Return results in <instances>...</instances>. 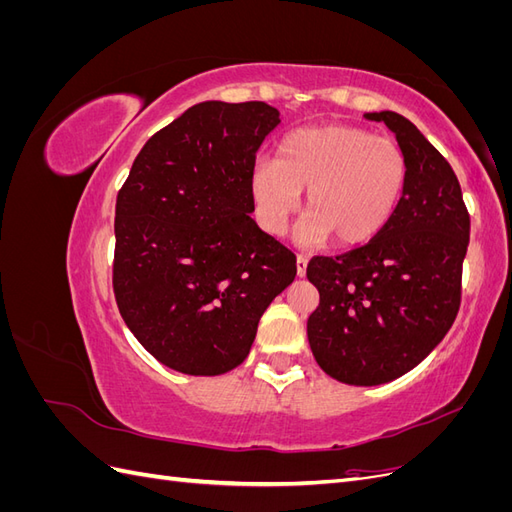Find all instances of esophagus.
Segmentation results:
<instances>
[{
    "label": "esophagus",
    "mask_w": 512,
    "mask_h": 512,
    "mask_svg": "<svg viewBox=\"0 0 512 512\" xmlns=\"http://www.w3.org/2000/svg\"><path fill=\"white\" fill-rule=\"evenodd\" d=\"M297 273H299V277H305V273H307V258L305 256H297Z\"/></svg>",
    "instance_id": "esophagus-1"
}]
</instances>
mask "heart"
<instances>
[{
  "mask_svg": "<svg viewBox=\"0 0 512 512\" xmlns=\"http://www.w3.org/2000/svg\"><path fill=\"white\" fill-rule=\"evenodd\" d=\"M410 164L393 138L348 123L299 128L277 143L275 160L262 158L250 175L258 220L267 232H286L305 192L301 243L333 239L363 245L391 224L406 194Z\"/></svg>",
  "mask_w": 512,
  "mask_h": 512,
  "instance_id": "heart-1",
  "label": "heart"
}]
</instances>
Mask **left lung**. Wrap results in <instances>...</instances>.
<instances>
[{
    "label": "left lung",
    "mask_w": 512,
    "mask_h": 512,
    "mask_svg": "<svg viewBox=\"0 0 512 512\" xmlns=\"http://www.w3.org/2000/svg\"><path fill=\"white\" fill-rule=\"evenodd\" d=\"M365 117L395 132L410 164L406 194L376 239L307 265L320 292L309 346L331 378L354 386L404 376L442 342L459 312L470 243L461 185L442 153L404 115Z\"/></svg>",
    "instance_id": "obj_1"
}]
</instances>
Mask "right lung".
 <instances>
[{"mask_svg":"<svg viewBox=\"0 0 512 512\" xmlns=\"http://www.w3.org/2000/svg\"><path fill=\"white\" fill-rule=\"evenodd\" d=\"M265 102H200L153 134L117 194L113 290L143 348L190 376L241 365L297 256L250 218Z\"/></svg>","mask_w":512,"mask_h":512,"instance_id":"1","label":"right lung"}]
</instances>
